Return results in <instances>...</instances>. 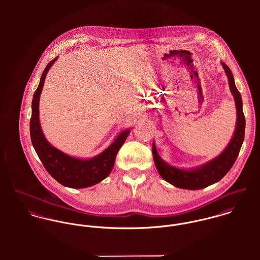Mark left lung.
Segmentation results:
<instances>
[{
    "label": "left lung",
    "mask_w": 260,
    "mask_h": 260,
    "mask_svg": "<svg viewBox=\"0 0 260 260\" xmlns=\"http://www.w3.org/2000/svg\"><path fill=\"white\" fill-rule=\"evenodd\" d=\"M221 65L227 76L229 90L233 96L236 107L235 129L229 143L222 152L199 166L179 168L170 165L159 156L155 142L153 141L152 154L156 169L165 181L175 187L188 190H198L218 182L233 166L242 146L245 132V117L242 110L241 95L235 86L231 70L225 63L221 62Z\"/></svg>",
    "instance_id": "1"
}]
</instances>
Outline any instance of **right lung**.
Returning <instances> with one entry per match:
<instances>
[{"label":"right lung","instance_id":"obj_1","mask_svg":"<svg viewBox=\"0 0 260 260\" xmlns=\"http://www.w3.org/2000/svg\"><path fill=\"white\" fill-rule=\"evenodd\" d=\"M52 60L41 76L37 90L32 100V117L30 120V134L33 147L48 173L60 184L80 189L95 185L109 176L116 155L128 137L131 128L122 130L114 138L113 142L100 154L91 158H79L64 153L53 146L45 137L39 117L40 96L44 87L46 75L57 61Z\"/></svg>","mask_w":260,"mask_h":260}]
</instances>
